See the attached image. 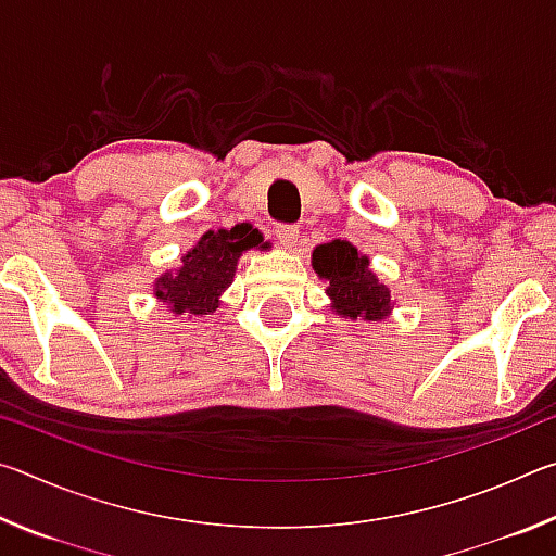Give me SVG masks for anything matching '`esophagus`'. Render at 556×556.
<instances>
[{"instance_id": "1", "label": "esophagus", "mask_w": 556, "mask_h": 556, "mask_svg": "<svg viewBox=\"0 0 556 556\" xmlns=\"http://www.w3.org/2000/svg\"><path fill=\"white\" fill-rule=\"evenodd\" d=\"M275 232H277L279 244H285V248H294V244H296V238H299V228H296V225L281 223V225H277Z\"/></svg>"}]
</instances>
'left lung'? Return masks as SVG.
Returning a JSON list of instances; mask_svg holds the SVG:
<instances>
[{
    "instance_id": "obj_1",
    "label": "left lung",
    "mask_w": 556,
    "mask_h": 556,
    "mask_svg": "<svg viewBox=\"0 0 556 556\" xmlns=\"http://www.w3.org/2000/svg\"><path fill=\"white\" fill-rule=\"evenodd\" d=\"M314 269L328 279V294L338 314L378 321L390 312V291L370 271L368 257L357 255L351 242L333 240L314 250Z\"/></svg>"
}]
</instances>
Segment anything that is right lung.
<instances>
[{
	"label": "right lung",
	"instance_id": "right-lung-1",
	"mask_svg": "<svg viewBox=\"0 0 556 556\" xmlns=\"http://www.w3.org/2000/svg\"><path fill=\"white\" fill-rule=\"evenodd\" d=\"M257 230L232 228L205 232L201 242L184 257L178 275L156 281V296L164 299L176 314H205L218 308L220 291L230 287L242 250L257 248Z\"/></svg>",
	"mask_w": 556,
	"mask_h": 556
}]
</instances>
